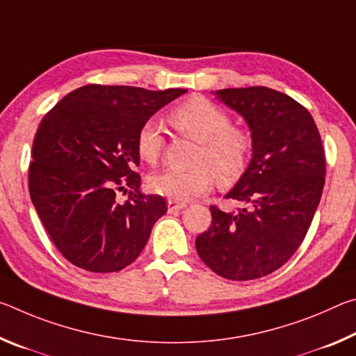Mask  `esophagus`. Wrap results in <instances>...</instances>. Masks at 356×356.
Returning <instances> with one entry per match:
<instances>
[{
    "mask_svg": "<svg viewBox=\"0 0 356 356\" xmlns=\"http://www.w3.org/2000/svg\"><path fill=\"white\" fill-rule=\"evenodd\" d=\"M185 207H186L185 202H179V201H174V200L168 201V210H170V212H177V210H182Z\"/></svg>",
    "mask_w": 356,
    "mask_h": 356,
    "instance_id": "34e87169",
    "label": "esophagus"
}]
</instances>
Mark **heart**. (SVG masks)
<instances>
[{
    "label": "heart",
    "mask_w": 356,
    "mask_h": 356,
    "mask_svg": "<svg viewBox=\"0 0 356 356\" xmlns=\"http://www.w3.org/2000/svg\"><path fill=\"white\" fill-rule=\"evenodd\" d=\"M171 122L180 134L200 143L191 170H165L150 177L156 195L188 201L210 190L213 180L234 185L243 176L252 152L248 131L234 127L227 114L204 97H193L171 111ZM165 135L156 119H147L136 135V150L149 165L159 163L165 150Z\"/></svg>",
    "instance_id": "obj_1"
}]
</instances>
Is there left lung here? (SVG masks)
Segmentation results:
<instances>
[{
	"label": "left lung",
	"mask_w": 356,
	"mask_h": 356,
	"mask_svg": "<svg viewBox=\"0 0 356 356\" xmlns=\"http://www.w3.org/2000/svg\"><path fill=\"white\" fill-rule=\"evenodd\" d=\"M216 99L251 130L252 159L227 200L242 207H210L212 225L196 251L216 275L262 278L282 267L311 226L325 184V152L314 119L289 95L265 86L220 89Z\"/></svg>",
	"instance_id": "left-lung-1"
}]
</instances>
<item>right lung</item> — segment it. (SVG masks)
Here are the masks:
<instances>
[{"mask_svg": "<svg viewBox=\"0 0 356 356\" xmlns=\"http://www.w3.org/2000/svg\"><path fill=\"white\" fill-rule=\"evenodd\" d=\"M186 89L147 91L88 84L40 120L33 141L29 195L59 252L94 273L119 272L140 256L160 195H143L136 135L150 116ZM120 192L129 197L118 201Z\"/></svg>", "mask_w": 356, "mask_h": 356, "instance_id": "right-lung-1", "label": "right lung"}]
</instances>
